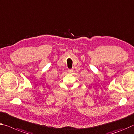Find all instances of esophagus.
Listing matches in <instances>:
<instances>
[{
	"mask_svg": "<svg viewBox=\"0 0 134 134\" xmlns=\"http://www.w3.org/2000/svg\"><path fill=\"white\" fill-rule=\"evenodd\" d=\"M67 71H68V73H71L73 71V70H72V69H69Z\"/></svg>",
	"mask_w": 134,
	"mask_h": 134,
	"instance_id": "obj_1",
	"label": "esophagus"
}]
</instances>
